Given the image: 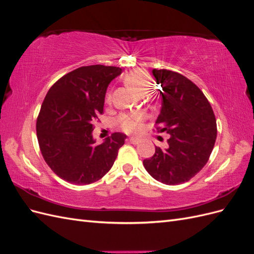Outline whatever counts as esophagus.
I'll use <instances>...</instances> for the list:
<instances>
[{
  "mask_svg": "<svg viewBox=\"0 0 254 254\" xmlns=\"http://www.w3.org/2000/svg\"><path fill=\"white\" fill-rule=\"evenodd\" d=\"M128 141L131 144H139L140 143V140L137 139V137H129Z\"/></svg>",
  "mask_w": 254,
  "mask_h": 254,
  "instance_id": "esophagus-1",
  "label": "esophagus"
}]
</instances>
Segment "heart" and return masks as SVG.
<instances>
[{"instance_id": "obj_1", "label": "heart", "mask_w": 254, "mask_h": 254, "mask_svg": "<svg viewBox=\"0 0 254 254\" xmlns=\"http://www.w3.org/2000/svg\"><path fill=\"white\" fill-rule=\"evenodd\" d=\"M124 82L130 90L133 91L137 95L141 93H145L149 87L147 74L141 70H135L127 74L124 78ZM108 99H110V95L108 96ZM141 119L142 118L140 114L134 113L130 115H122L119 122L124 131L133 132L139 128Z\"/></svg>"}]
</instances>
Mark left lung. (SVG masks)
Instances as JSON below:
<instances>
[{
    "label": "left lung",
    "mask_w": 254,
    "mask_h": 254,
    "mask_svg": "<svg viewBox=\"0 0 254 254\" xmlns=\"http://www.w3.org/2000/svg\"><path fill=\"white\" fill-rule=\"evenodd\" d=\"M151 72L162 88L157 130L171 136L168 147H156L143 164L153 179L175 186L189 181L206 164L217 135L216 119L201 90L186 76L157 68Z\"/></svg>",
    "instance_id": "left-lung-1"
}]
</instances>
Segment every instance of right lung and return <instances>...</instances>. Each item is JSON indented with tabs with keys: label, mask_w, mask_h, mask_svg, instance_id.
Listing matches in <instances>:
<instances>
[{
	"label": "right lung",
	"mask_w": 254,
	"mask_h": 254,
	"mask_svg": "<svg viewBox=\"0 0 254 254\" xmlns=\"http://www.w3.org/2000/svg\"><path fill=\"white\" fill-rule=\"evenodd\" d=\"M122 72L117 66H81L49 90L37 119V137L45 162L61 179L90 184L112 167L127 135L114 132L97 145L93 123L104 112L109 83Z\"/></svg>",
	"instance_id": "1"
}]
</instances>
